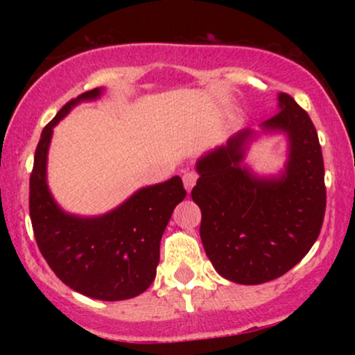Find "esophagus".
Listing matches in <instances>:
<instances>
[{
	"mask_svg": "<svg viewBox=\"0 0 355 355\" xmlns=\"http://www.w3.org/2000/svg\"><path fill=\"white\" fill-rule=\"evenodd\" d=\"M197 178H198V175L195 172H187L185 175H183V185H185L187 191H190L191 189H193V185L197 183Z\"/></svg>",
	"mask_w": 355,
	"mask_h": 355,
	"instance_id": "esophagus-1",
	"label": "esophagus"
}]
</instances>
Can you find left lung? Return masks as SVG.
Here are the masks:
<instances>
[{
    "mask_svg": "<svg viewBox=\"0 0 355 355\" xmlns=\"http://www.w3.org/2000/svg\"><path fill=\"white\" fill-rule=\"evenodd\" d=\"M263 132L288 138L280 177H257L242 165L252 130H243L197 162L191 198L200 207V239L223 279L257 285L295 267L319 237L325 214L324 158L315 126L287 93Z\"/></svg>",
    "mask_w": 355,
    "mask_h": 355,
    "instance_id": "obj_1",
    "label": "left lung"
}]
</instances>
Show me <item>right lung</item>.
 <instances>
[{"label": "right lung", "mask_w": 355, "mask_h": 355, "mask_svg": "<svg viewBox=\"0 0 355 355\" xmlns=\"http://www.w3.org/2000/svg\"><path fill=\"white\" fill-rule=\"evenodd\" d=\"M101 88L68 101L43 128L30 177V217L40 252L63 284L92 299H132L152 285L160 240L173 209L185 198L180 177L140 189L115 210L78 217L61 210L46 183L53 128L80 101L100 98Z\"/></svg>", "instance_id": "add662e5"}]
</instances>
